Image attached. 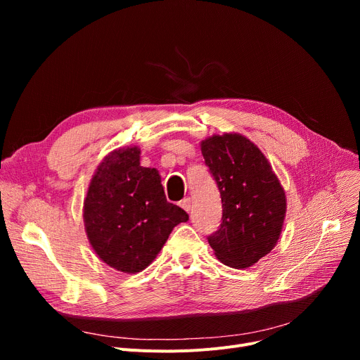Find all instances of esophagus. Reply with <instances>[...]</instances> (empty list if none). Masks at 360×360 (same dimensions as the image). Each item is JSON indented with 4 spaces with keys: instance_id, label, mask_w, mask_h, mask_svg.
<instances>
[{
    "instance_id": "obj_1",
    "label": "esophagus",
    "mask_w": 360,
    "mask_h": 360,
    "mask_svg": "<svg viewBox=\"0 0 360 360\" xmlns=\"http://www.w3.org/2000/svg\"><path fill=\"white\" fill-rule=\"evenodd\" d=\"M179 205L182 207V209H184L185 212H190V210H191V198H190V197L184 198V200L179 202Z\"/></svg>"
}]
</instances>
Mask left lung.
Returning <instances> with one entry per match:
<instances>
[{"mask_svg": "<svg viewBox=\"0 0 360 360\" xmlns=\"http://www.w3.org/2000/svg\"><path fill=\"white\" fill-rule=\"evenodd\" d=\"M219 186L221 223L209 243L224 266L247 269L276 247L286 216V193L262 151L239 132L201 141Z\"/></svg>", "mask_w": 360, "mask_h": 360, "instance_id": "8db88e82", "label": "left lung"}]
</instances>
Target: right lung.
<instances>
[{
	"instance_id": "add662e5",
	"label": "right lung",
	"mask_w": 360,
	"mask_h": 360,
	"mask_svg": "<svg viewBox=\"0 0 360 360\" xmlns=\"http://www.w3.org/2000/svg\"><path fill=\"white\" fill-rule=\"evenodd\" d=\"M141 150L110 151L91 176L83 205L87 239L109 267L136 274L150 266L176 224L181 207L167 202L158 169L140 165Z\"/></svg>"
}]
</instances>
